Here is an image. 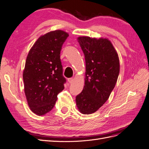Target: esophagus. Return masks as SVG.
<instances>
[{
	"instance_id": "obj_1",
	"label": "esophagus",
	"mask_w": 149,
	"mask_h": 149,
	"mask_svg": "<svg viewBox=\"0 0 149 149\" xmlns=\"http://www.w3.org/2000/svg\"><path fill=\"white\" fill-rule=\"evenodd\" d=\"M68 81L69 83H73L74 82V79L73 78H68Z\"/></svg>"
}]
</instances>
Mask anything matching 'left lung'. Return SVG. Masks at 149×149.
Here are the masks:
<instances>
[{
	"instance_id": "obj_1",
	"label": "left lung",
	"mask_w": 149,
	"mask_h": 149,
	"mask_svg": "<svg viewBox=\"0 0 149 149\" xmlns=\"http://www.w3.org/2000/svg\"><path fill=\"white\" fill-rule=\"evenodd\" d=\"M86 62L85 86L76 97L83 114L94 113L104 104L114 88L119 74V60L116 49L106 38H78Z\"/></svg>"
}]
</instances>
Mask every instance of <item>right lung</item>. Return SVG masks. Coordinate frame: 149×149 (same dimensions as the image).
I'll use <instances>...</instances> for the list:
<instances>
[{
    "instance_id": "right-lung-1",
    "label": "right lung",
    "mask_w": 149,
    "mask_h": 149,
    "mask_svg": "<svg viewBox=\"0 0 149 149\" xmlns=\"http://www.w3.org/2000/svg\"><path fill=\"white\" fill-rule=\"evenodd\" d=\"M68 33L58 30L41 36L31 47L23 73L24 91L30 109L38 116L55 106L57 96L64 89L60 52Z\"/></svg>"
}]
</instances>
